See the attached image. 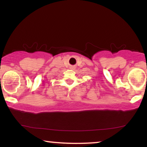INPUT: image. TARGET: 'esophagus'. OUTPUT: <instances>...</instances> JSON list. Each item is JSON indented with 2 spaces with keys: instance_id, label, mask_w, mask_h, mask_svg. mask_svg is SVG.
Masks as SVG:
<instances>
[{
  "instance_id": "1",
  "label": "esophagus",
  "mask_w": 147,
  "mask_h": 147,
  "mask_svg": "<svg viewBox=\"0 0 147 147\" xmlns=\"http://www.w3.org/2000/svg\"><path fill=\"white\" fill-rule=\"evenodd\" d=\"M72 68H73V67H72Z\"/></svg>"
}]
</instances>
